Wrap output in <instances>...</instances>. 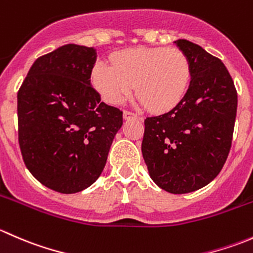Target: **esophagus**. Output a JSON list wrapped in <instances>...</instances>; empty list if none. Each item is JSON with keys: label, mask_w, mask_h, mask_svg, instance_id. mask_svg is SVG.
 Masks as SVG:
<instances>
[{"label": "esophagus", "mask_w": 253, "mask_h": 253, "mask_svg": "<svg viewBox=\"0 0 253 253\" xmlns=\"http://www.w3.org/2000/svg\"><path fill=\"white\" fill-rule=\"evenodd\" d=\"M124 119L125 120H129V119H141V117H139L137 114H134V112L125 110L124 111Z\"/></svg>", "instance_id": "34e87169"}]
</instances>
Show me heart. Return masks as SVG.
I'll use <instances>...</instances> for the list:
<instances>
[{"label": "heart", "instance_id": "1", "mask_svg": "<svg viewBox=\"0 0 253 253\" xmlns=\"http://www.w3.org/2000/svg\"><path fill=\"white\" fill-rule=\"evenodd\" d=\"M91 83L101 98L120 104L133 90L143 105L165 112L185 98L191 83V65L177 48L134 47L112 57V66L98 62Z\"/></svg>", "mask_w": 253, "mask_h": 253}]
</instances>
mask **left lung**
I'll return each mask as SVG.
<instances>
[{
  "label": "left lung",
  "instance_id": "1",
  "mask_svg": "<svg viewBox=\"0 0 253 253\" xmlns=\"http://www.w3.org/2000/svg\"><path fill=\"white\" fill-rule=\"evenodd\" d=\"M175 44L190 61V86L177 106L144 120L142 154L152 180L167 192L182 195L205 187L223 169L237 94L219 58L188 40Z\"/></svg>",
  "mask_w": 253,
  "mask_h": 253
}]
</instances>
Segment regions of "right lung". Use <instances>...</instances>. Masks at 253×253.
<instances>
[{
  "mask_svg": "<svg viewBox=\"0 0 253 253\" xmlns=\"http://www.w3.org/2000/svg\"><path fill=\"white\" fill-rule=\"evenodd\" d=\"M94 47L67 44L38 58L18 91V136L25 167L60 193L93 185L122 126V111L91 86Z\"/></svg>",
  "mask_w": 253,
  "mask_h": 253,
  "instance_id": "1",
  "label": "right lung"
}]
</instances>
